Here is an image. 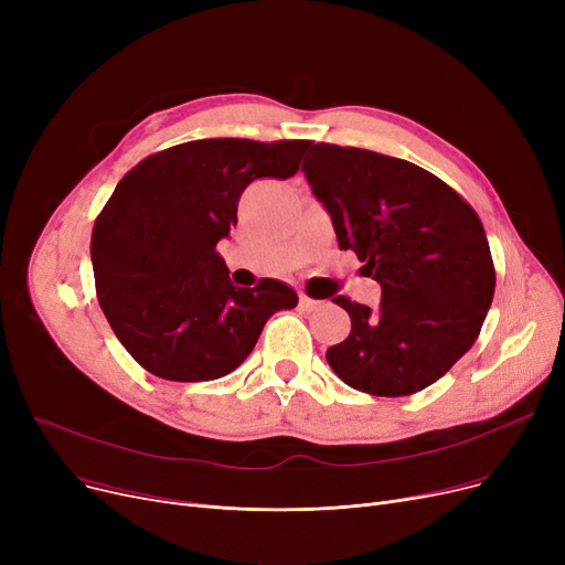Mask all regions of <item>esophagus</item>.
<instances>
[{
	"instance_id": "1",
	"label": "esophagus",
	"mask_w": 565,
	"mask_h": 565,
	"mask_svg": "<svg viewBox=\"0 0 565 565\" xmlns=\"http://www.w3.org/2000/svg\"><path fill=\"white\" fill-rule=\"evenodd\" d=\"M300 307H302V311H316L322 307V300H313V298H309V295H300Z\"/></svg>"
}]
</instances>
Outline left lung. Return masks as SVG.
<instances>
[{
  "mask_svg": "<svg viewBox=\"0 0 565 565\" xmlns=\"http://www.w3.org/2000/svg\"><path fill=\"white\" fill-rule=\"evenodd\" d=\"M302 171L332 215L339 249L382 288L375 311L339 295L352 320L328 364L373 396L417 394L477 341L494 263L477 211L430 171L366 148L313 143Z\"/></svg>",
  "mask_w": 565,
  "mask_h": 565,
  "instance_id": "8db88e82",
  "label": "left lung"
}]
</instances>
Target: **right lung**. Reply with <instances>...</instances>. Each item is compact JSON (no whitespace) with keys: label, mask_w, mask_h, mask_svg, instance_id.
Listing matches in <instances>:
<instances>
[{"label":"right lung","mask_w":565,"mask_h":565,"mask_svg":"<svg viewBox=\"0 0 565 565\" xmlns=\"http://www.w3.org/2000/svg\"><path fill=\"white\" fill-rule=\"evenodd\" d=\"M309 139L185 141L132 167L96 217L100 309L132 360L164 380H217L241 366L275 311L298 307L277 279L233 286L217 243L256 178L286 181Z\"/></svg>","instance_id":"right-lung-1"}]
</instances>
